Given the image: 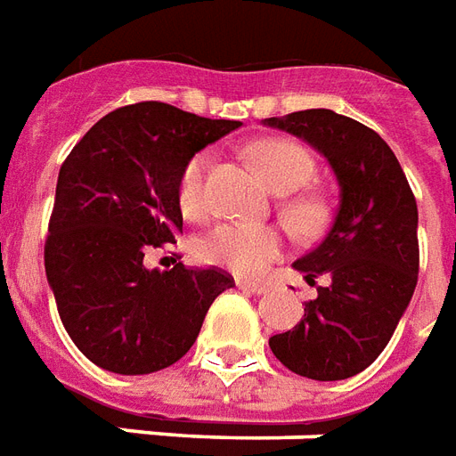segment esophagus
<instances>
[{
    "mask_svg": "<svg viewBox=\"0 0 456 456\" xmlns=\"http://www.w3.org/2000/svg\"><path fill=\"white\" fill-rule=\"evenodd\" d=\"M237 288L244 289V292H251V295H265V292H268V285H265V282H246V280H237Z\"/></svg>",
    "mask_w": 456,
    "mask_h": 456,
    "instance_id": "1",
    "label": "esophagus"
}]
</instances>
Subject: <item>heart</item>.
<instances>
[{
    "mask_svg": "<svg viewBox=\"0 0 456 456\" xmlns=\"http://www.w3.org/2000/svg\"><path fill=\"white\" fill-rule=\"evenodd\" d=\"M251 159L275 193H292L309 181L314 171L312 157L289 140H261L251 147ZM210 168V151H198L188 159L178 178V205L185 215L198 217L208 210L205 176ZM288 217L297 227L312 229L319 224V205L295 200L288 205ZM285 251V234L278 227H261L246 222H224L208 232L198 244L205 263L237 275H261Z\"/></svg>",
    "mask_w": 456,
    "mask_h": 456,
    "instance_id": "b5f03b06",
    "label": "heart"
}]
</instances>
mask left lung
<instances>
[{"mask_svg": "<svg viewBox=\"0 0 456 456\" xmlns=\"http://www.w3.org/2000/svg\"><path fill=\"white\" fill-rule=\"evenodd\" d=\"M263 125L305 140L338 181L326 237L292 268L315 278L295 329L273 336V355L295 374L336 382L362 372L387 348L418 282V208L389 144L367 125L329 108L265 118Z\"/></svg>", "mask_w": 456, "mask_h": 456, "instance_id": "1", "label": "left lung"}]
</instances>
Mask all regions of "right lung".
I'll list each match as a JSON object with an SVG mask.
<instances>
[{"label": "right lung", "mask_w": 456, "mask_h": 456, "mask_svg": "<svg viewBox=\"0 0 456 456\" xmlns=\"http://www.w3.org/2000/svg\"><path fill=\"white\" fill-rule=\"evenodd\" d=\"M241 127L159 101L118 108L65 159L45 241V275L74 346L116 374H150L191 350L215 297L217 268H147V248L183 229L178 178L191 157Z\"/></svg>", "instance_id": "obj_1"}]
</instances>
